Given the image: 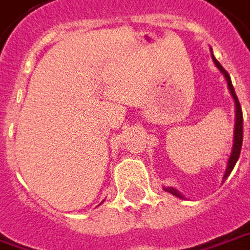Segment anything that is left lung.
I'll list each match as a JSON object with an SVG mask.
<instances>
[{"label":"left lung","instance_id":"left-lung-1","mask_svg":"<svg viewBox=\"0 0 250 250\" xmlns=\"http://www.w3.org/2000/svg\"><path fill=\"white\" fill-rule=\"evenodd\" d=\"M213 61H215L216 67L223 73L225 79L228 81V87H229V90H230V94L233 96L235 105H236V122H235V140H233V148H232V154H230L229 162H228L226 173H225V176H223V180H226V177L230 174V171L233 170V167H235V165H236V162H238L239 154H240L242 142H243V116H242V107H240V103H239L238 100V96H236L235 88H233L232 81H230V76L228 74V71L220 65V62H219L215 57H213ZM165 190H166V192H170L171 194H174V196H177V197H183L180 193L177 192L176 189H173V188H165Z\"/></svg>","mask_w":250,"mask_h":250}]
</instances>
